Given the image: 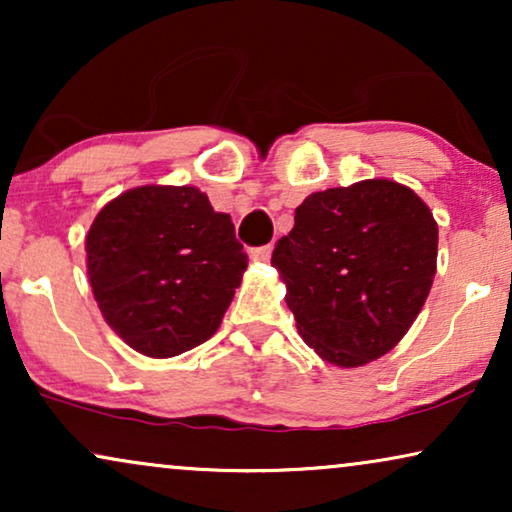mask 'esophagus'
<instances>
[{
    "mask_svg": "<svg viewBox=\"0 0 512 512\" xmlns=\"http://www.w3.org/2000/svg\"><path fill=\"white\" fill-rule=\"evenodd\" d=\"M251 261H261V263H268L272 258V244H263V247H254L249 251Z\"/></svg>",
    "mask_w": 512,
    "mask_h": 512,
    "instance_id": "34e87169",
    "label": "esophagus"
}]
</instances>
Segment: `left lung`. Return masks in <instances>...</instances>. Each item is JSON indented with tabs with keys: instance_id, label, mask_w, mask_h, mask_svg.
Listing matches in <instances>:
<instances>
[{
	"instance_id": "left-lung-1",
	"label": "left lung",
	"mask_w": 512,
	"mask_h": 512,
	"mask_svg": "<svg viewBox=\"0 0 512 512\" xmlns=\"http://www.w3.org/2000/svg\"><path fill=\"white\" fill-rule=\"evenodd\" d=\"M272 265L298 333L321 359L356 368L408 333L438 256L431 209L410 188L368 179L307 195Z\"/></svg>"
}]
</instances>
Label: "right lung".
Returning a JSON list of instances; mask_svg holds the SVG:
<instances>
[{
    "label": "right lung",
    "instance_id": "obj_1",
    "mask_svg": "<svg viewBox=\"0 0 512 512\" xmlns=\"http://www.w3.org/2000/svg\"><path fill=\"white\" fill-rule=\"evenodd\" d=\"M86 256L107 324L153 359L212 338L249 261L230 216L193 186L118 195L95 216Z\"/></svg>",
    "mask_w": 512,
    "mask_h": 512
}]
</instances>
